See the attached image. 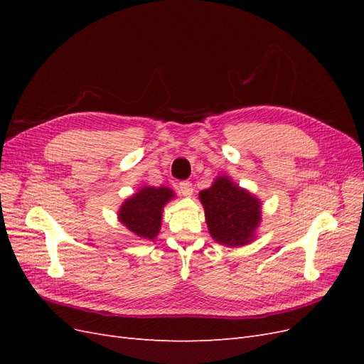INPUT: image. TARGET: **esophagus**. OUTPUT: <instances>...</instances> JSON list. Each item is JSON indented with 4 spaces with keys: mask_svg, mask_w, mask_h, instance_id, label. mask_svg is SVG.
Returning <instances> with one entry per match:
<instances>
[{
    "mask_svg": "<svg viewBox=\"0 0 364 364\" xmlns=\"http://www.w3.org/2000/svg\"><path fill=\"white\" fill-rule=\"evenodd\" d=\"M179 191L182 196L190 197L193 194V183L190 181H182L179 183Z\"/></svg>",
    "mask_w": 364,
    "mask_h": 364,
    "instance_id": "1",
    "label": "esophagus"
}]
</instances>
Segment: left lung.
Segmentation results:
<instances>
[{
	"mask_svg": "<svg viewBox=\"0 0 364 364\" xmlns=\"http://www.w3.org/2000/svg\"><path fill=\"white\" fill-rule=\"evenodd\" d=\"M209 234L226 246H243L253 238L261 220V203L228 178H218L199 194Z\"/></svg>",
	"mask_w": 364,
	"mask_h": 364,
	"instance_id": "8db88e82",
	"label": "left lung"
}]
</instances>
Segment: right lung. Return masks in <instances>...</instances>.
<instances>
[{
  "label": "right lung",
  "mask_w": 364,
  "mask_h": 364,
  "mask_svg": "<svg viewBox=\"0 0 364 364\" xmlns=\"http://www.w3.org/2000/svg\"><path fill=\"white\" fill-rule=\"evenodd\" d=\"M173 197L167 186H144L119 208V222L141 238L153 240L161 229L162 208Z\"/></svg>",
  "instance_id": "add662e5"
}]
</instances>
